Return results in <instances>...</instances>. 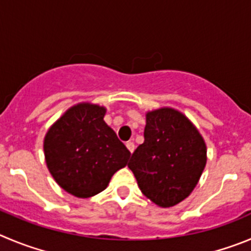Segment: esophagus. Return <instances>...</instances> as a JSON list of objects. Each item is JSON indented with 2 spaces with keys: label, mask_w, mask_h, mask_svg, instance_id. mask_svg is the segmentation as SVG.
Masks as SVG:
<instances>
[{
  "label": "esophagus",
  "mask_w": 251,
  "mask_h": 251,
  "mask_svg": "<svg viewBox=\"0 0 251 251\" xmlns=\"http://www.w3.org/2000/svg\"><path fill=\"white\" fill-rule=\"evenodd\" d=\"M126 147H127V150L131 152V153H132L133 150H135V145H133V142H131V141L126 142Z\"/></svg>",
  "instance_id": "obj_1"
}]
</instances>
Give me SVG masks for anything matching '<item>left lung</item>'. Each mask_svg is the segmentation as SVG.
<instances>
[{"mask_svg": "<svg viewBox=\"0 0 251 251\" xmlns=\"http://www.w3.org/2000/svg\"><path fill=\"white\" fill-rule=\"evenodd\" d=\"M144 137L128 168L154 204H178L192 193L205 167L207 147L202 135L182 112L162 107L146 114Z\"/></svg>", "mask_w": 251, "mask_h": 251, "instance_id": "left-lung-1", "label": "left lung"}]
</instances>
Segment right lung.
I'll return each mask as SVG.
<instances>
[{"mask_svg": "<svg viewBox=\"0 0 251 251\" xmlns=\"http://www.w3.org/2000/svg\"><path fill=\"white\" fill-rule=\"evenodd\" d=\"M106 109L81 102L58 119L44 137L47 167L64 191L89 198L104 191L127 165L130 151L105 124Z\"/></svg>", "mask_w": 251, "mask_h": 251, "instance_id": "right-lung-1", "label": "right lung"}]
</instances>
